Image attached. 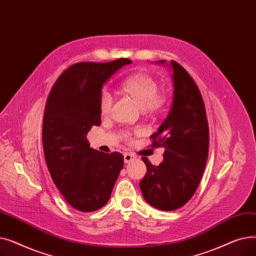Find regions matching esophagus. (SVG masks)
<instances>
[{"instance_id": "1", "label": "esophagus", "mask_w": 256, "mask_h": 256, "mask_svg": "<svg viewBox=\"0 0 256 256\" xmlns=\"http://www.w3.org/2000/svg\"><path fill=\"white\" fill-rule=\"evenodd\" d=\"M135 158H136L135 154H128V152L124 154V162L126 163H130V162H132V160H134Z\"/></svg>"}]
</instances>
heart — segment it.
I'll return each mask as SVG.
<instances>
[{"label": "heart", "mask_w": 256, "mask_h": 256, "mask_svg": "<svg viewBox=\"0 0 256 256\" xmlns=\"http://www.w3.org/2000/svg\"><path fill=\"white\" fill-rule=\"evenodd\" d=\"M121 88L140 108L150 112L156 111L164 102V98L158 94V87L156 82L145 74H135L126 76L121 82ZM112 104V94L108 90H102L100 94V111L102 115L110 113ZM126 137L128 138L130 136L128 135Z\"/></svg>", "instance_id": "obj_1"}]
</instances>
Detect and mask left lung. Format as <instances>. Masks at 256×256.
<instances>
[{"mask_svg":"<svg viewBox=\"0 0 256 256\" xmlns=\"http://www.w3.org/2000/svg\"><path fill=\"white\" fill-rule=\"evenodd\" d=\"M171 67L174 86L171 109L150 136L152 147H164V160L154 166L143 156L147 172L140 182L147 202L167 212L184 206L196 192L210 142L206 106L195 80L176 61L171 60Z\"/></svg>","mask_w":256,"mask_h":256,"instance_id":"obj_1","label":"left lung"}]
</instances>
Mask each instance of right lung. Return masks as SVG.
<instances>
[{
  "mask_svg": "<svg viewBox=\"0 0 256 256\" xmlns=\"http://www.w3.org/2000/svg\"><path fill=\"white\" fill-rule=\"evenodd\" d=\"M130 63L126 58L76 63L62 72L48 94L42 124L46 162L66 202L78 210L89 212L106 206L124 167L122 154L91 148L87 134L100 126L104 83Z\"/></svg>",
  "mask_w": 256,
  "mask_h": 256,
  "instance_id": "1",
  "label": "right lung"
}]
</instances>
